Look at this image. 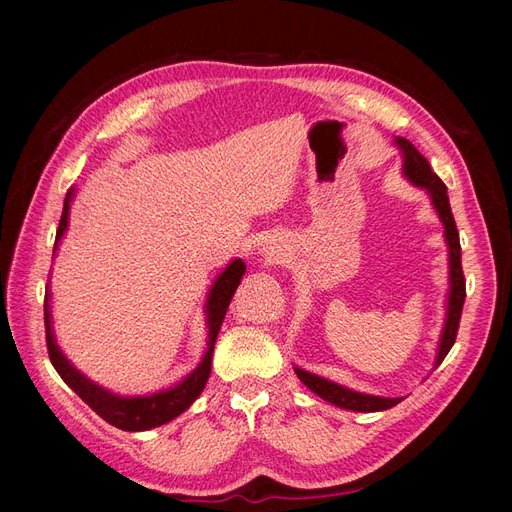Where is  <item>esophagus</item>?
Returning a JSON list of instances; mask_svg holds the SVG:
<instances>
[{
    "instance_id": "1",
    "label": "esophagus",
    "mask_w": 512,
    "mask_h": 512,
    "mask_svg": "<svg viewBox=\"0 0 512 512\" xmlns=\"http://www.w3.org/2000/svg\"><path fill=\"white\" fill-rule=\"evenodd\" d=\"M262 252H265L262 256H267L269 260H277V258H280V252H277L275 247H262Z\"/></svg>"
}]
</instances>
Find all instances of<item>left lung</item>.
Returning a JSON list of instances; mask_svg holds the SVG:
<instances>
[{"mask_svg":"<svg viewBox=\"0 0 512 512\" xmlns=\"http://www.w3.org/2000/svg\"><path fill=\"white\" fill-rule=\"evenodd\" d=\"M395 145L401 149V156H404V175L416 185V188L427 190L431 196V205L438 211V218L444 224V239L448 245V301H446V320L444 329L440 335V346L436 356V367L444 361L448 350L453 348L457 331H459V320H461V309L463 301H466V277H463L461 269V245H459V232L455 226V218L451 211V203H448L446 185L444 181L433 173L425 156L418 153V149L406 141V138L397 136ZM294 374L307 386L309 391L316 393L329 404L352 410V412H380L397 406L404 397H378V395H365L359 391L346 389V386L331 382L327 378H320L316 374H309V371L294 367Z\"/></svg>","mask_w":512,"mask_h":512,"instance_id":"8db88e82","label":"left lung"}]
</instances>
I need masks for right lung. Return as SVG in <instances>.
Listing matches in <instances>:
<instances>
[{"label":"right lung","instance_id":"obj_1","mask_svg":"<svg viewBox=\"0 0 512 512\" xmlns=\"http://www.w3.org/2000/svg\"><path fill=\"white\" fill-rule=\"evenodd\" d=\"M72 196H74V190H70L64 200V211H61L53 254L57 252V245L68 228ZM243 273H245V262L241 258H237V260H232L218 277H215V282L209 290L207 305H205L209 342H207V350L203 354V361L198 363V367L192 371V374H188L181 382L170 386V389H166V391L141 395V397H121V395H115L111 391L102 389V386L91 382L89 378H85L81 371L66 359L64 352L59 350V346L55 342L51 305H49L51 292L46 290V294H44V327H46V348H49L51 363L57 369L61 380H64L91 410H94L100 418H104L106 423H111L113 427H117L121 431H147V429L160 427L168 421H173V418H177L181 412L188 410L196 401V397L205 389V384L211 374V356H213L215 339H218L220 327H222L224 316H226V309L232 301V294H235L237 286L241 284Z\"/></svg>","mask_w":512,"mask_h":512}]
</instances>
